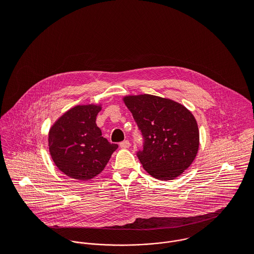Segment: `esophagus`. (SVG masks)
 I'll return each mask as SVG.
<instances>
[{
	"label": "esophagus",
	"instance_id": "obj_1",
	"mask_svg": "<svg viewBox=\"0 0 254 254\" xmlns=\"http://www.w3.org/2000/svg\"><path fill=\"white\" fill-rule=\"evenodd\" d=\"M119 145H120V147H122V148H129L131 144H130V142H129L128 140H125V141L121 142V143L119 144Z\"/></svg>",
	"mask_w": 254,
	"mask_h": 254
}]
</instances>
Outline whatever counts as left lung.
<instances>
[{
	"label": "left lung",
	"mask_w": 254,
	"mask_h": 254,
	"mask_svg": "<svg viewBox=\"0 0 254 254\" xmlns=\"http://www.w3.org/2000/svg\"><path fill=\"white\" fill-rule=\"evenodd\" d=\"M143 138L137 156L152 177L169 181L191 164L199 133L193 115L180 104L152 95L124 98Z\"/></svg>",
	"instance_id": "1"
}]
</instances>
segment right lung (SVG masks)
Segmentation results:
<instances>
[{"label":"right lung","instance_id":"add662e5","mask_svg":"<svg viewBox=\"0 0 254 254\" xmlns=\"http://www.w3.org/2000/svg\"><path fill=\"white\" fill-rule=\"evenodd\" d=\"M101 107L77 106L51 128L49 149L57 167L66 176L87 181L99 175L118 147L102 137L96 124Z\"/></svg>","mask_w":254,"mask_h":254}]
</instances>
